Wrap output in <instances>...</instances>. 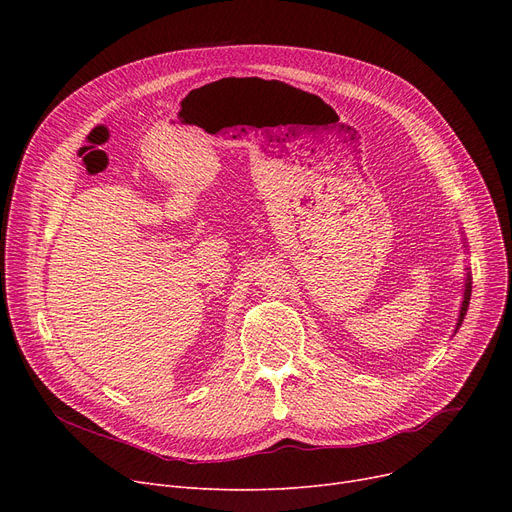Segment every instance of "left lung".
Wrapping results in <instances>:
<instances>
[{"label": "left lung", "instance_id": "obj_1", "mask_svg": "<svg viewBox=\"0 0 512 512\" xmlns=\"http://www.w3.org/2000/svg\"><path fill=\"white\" fill-rule=\"evenodd\" d=\"M469 301H471V276L467 274L465 292H463V303H461V313H459V324H456V330H459V328H461V324H463V319H465L467 309H469ZM456 330H454V332H456Z\"/></svg>", "mask_w": 512, "mask_h": 512}]
</instances>
